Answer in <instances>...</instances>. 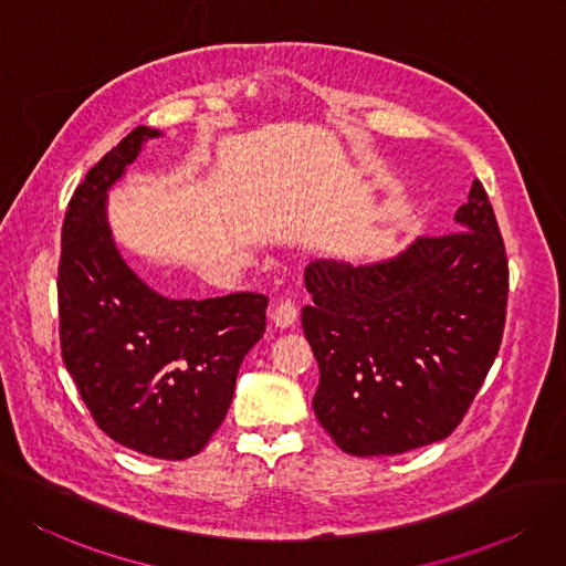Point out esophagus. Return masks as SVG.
<instances>
[{"label":"esophagus","instance_id":"esophagus-1","mask_svg":"<svg viewBox=\"0 0 566 566\" xmlns=\"http://www.w3.org/2000/svg\"><path fill=\"white\" fill-rule=\"evenodd\" d=\"M271 318L279 327H290L292 323L297 321V304L292 297H281L274 308H271Z\"/></svg>","mask_w":566,"mask_h":566}]
</instances>
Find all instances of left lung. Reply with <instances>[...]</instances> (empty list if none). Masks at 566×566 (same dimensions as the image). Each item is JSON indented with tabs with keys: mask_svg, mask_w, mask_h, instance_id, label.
<instances>
[{
	"mask_svg": "<svg viewBox=\"0 0 566 566\" xmlns=\"http://www.w3.org/2000/svg\"><path fill=\"white\" fill-rule=\"evenodd\" d=\"M455 222L390 260L304 271L313 302L302 327L321 369L313 411L344 453L399 455L446 439L500 353L509 260L481 180Z\"/></svg>",
	"mask_w": 566,
	"mask_h": 566,
	"instance_id": "obj_1",
	"label": "left lung"
}]
</instances>
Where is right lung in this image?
I'll return each instance as SVG.
<instances>
[{"instance_id": "1", "label": "right lung", "mask_w": 566, "mask_h": 566, "mask_svg": "<svg viewBox=\"0 0 566 566\" xmlns=\"http://www.w3.org/2000/svg\"><path fill=\"white\" fill-rule=\"evenodd\" d=\"M155 137L157 129H132L66 207L60 348L104 434L157 460H186L228 416L241 361L264 334L269 300L260 292L169 300L125 264L106 222V190Z\"/></svg>"}]
</instances>
